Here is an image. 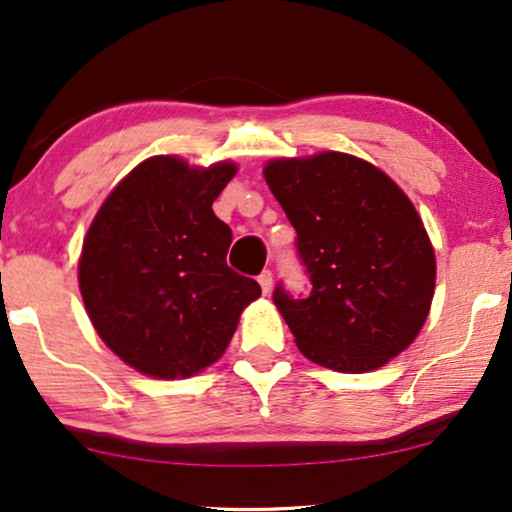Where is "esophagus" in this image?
<instances>
[{
    "instance_id": "esophagus-1",
    "label": "esophagus",
    "mask_w": 512,
    "mask_h": 512,
    "mask_svg": "<svg viewBox=\"0 0 512 512\" xmlns=\"http://www.w3.org/2000/svg\"><path fill=\"white\" fill-rule=\"evenodd\" d=\"M258 285H261L263 294L273 292V273H270V270H263V273L258 275Z\"/></svg>"
}]
</instances>
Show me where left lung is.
Masks as SVG:
<instances>
[{
  "label": "left lung",
  "instance_id": "8db88e82",
  "mask_svg": "<svg viewBox=\"0 0 512 512\" xmlns=\"http://www.w3.org/2000/svg\"><path fill=\"white\" fill-rule=\"evenodd\" d=\"M270 192L296 230L311 294L273 301L308 361L368 372L406 351L430 315L437 261L403 189L342 151L273 159Z\"/></svg>",
  "mask_w": 512,
  "mask_h": 512
}]
</instances>
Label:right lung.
I'll use <instances>...</instances> for the list:
<instances>
[{
	"instance_id": "obj_1",
	"label": "right lung",
	"mask_w": 512,
	"mask_h": 512,
	"mask_svg": "<svg viewBox=\"0 0 512 512\" xmlns=\"http://www.w3.org/2000/svg\"><path fill=\"white\" fill-rule=\"evenodd\" d=\"M232 161L194 168L151 156L113 187L78 263L80 294L102 342L159 380L192 377L223 356L261 287L227 266L232 230L213 201Z\"/></svg>"
}]
</instances>
